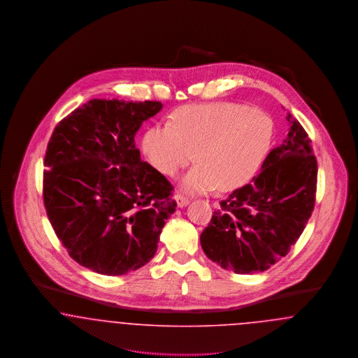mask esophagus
I'll return each instance as SVG.
<instances>
[{
  "instance_id": "esophagus-1",
  "label": "esophagus",
  "mask_w": 358,
  "mask_h": 358,
  "mask_svg": "<svg viewBox=\"0 0 358 358\" xmlns=\"http://www.w3.org/2000/svg\"><path fill=\"white\" fill-rule=\"evenodd\" d=\"M174 200H176V203H177L180 208H184V206H187L189 204V199L185 197V196H182V194H176Z\"/></svg>"
}]
</instances>
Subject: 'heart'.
Here are the masks:
<instances>
[{"mask_svg":"<svg viewBox=\"0 0 358 358\" xmlns=\"http://www.w3.org/2000/svg\"><path fill=\"white\" fill-rule=\"evenodd\" d=\"M273 120L235 103L190 104L171 115V124L146 131L142 150L165 177H176L194 159L181 181L187 193L229 192L245 185L262 166L273 142Z\"/></svg>","mask_w":358,"mask_h":358,"instance_id":"b5f03b06","label":"heart"}]
</instances>
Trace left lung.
<instances>
[{"mask_svg":"<svg viewBox=\"0 0 358 358\" xmlns=\"http://www.w3.org/2000/svg\"><path fill=\"white\" fill-rule=\"evenodd\" d=\"M289 134L252 181L234 190L200 236L205 255L236 273L268 270L302 235L317 192V158L302 124L287 114Z\"/></svg>","mask_w":358,"mask_h":358,"instance_id":"1","label":"left lung"}]
</instances>
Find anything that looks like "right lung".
Wrapping results in <instances>:
<instances>
[{
  "mask_svg": "<svg viewBox=\"0 0 358 358\" xmlns=\"http://www.w3.org/2000/svg\"><path fill=\"white\" fill-rule=\"evenodd\" d=\"M162 103L92 99L55 127L43 197L56 236L88 270L123 275L157 251L176 210L173 187L141 159L136 131Z\"/></svg>",
  "mask_w": 358,
  "mask_h": 358,
  "instance_id": "1",
  "label": "right lung"
}]
</instances>
